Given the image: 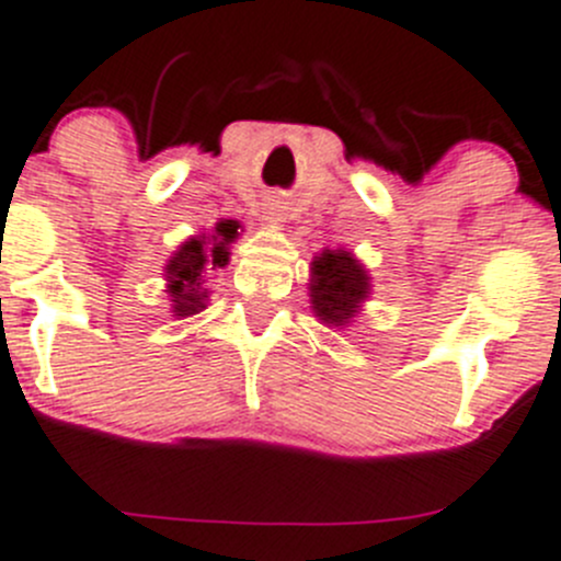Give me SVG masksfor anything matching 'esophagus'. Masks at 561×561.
<instances>
[{"mask_svg":"<svg viewBox=\"0 0 561 561\" xmlns=\"http://www.w3.org/2000/svg\"><path fill=\"white\" fill-rule=\"evenodd\" d=\"M265 221L268 224L285 221V207H282V202H271L268 207H265Z\"/></svg>","mask_w":561,"mask_h":561,"instance_id":"1","label":"esophagus"}]
</instances>
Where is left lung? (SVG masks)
Listing matches in <instances>:
<instances>
[{"label":"left lung","instance_id":"left-lung-1","mask_svg":"<svg viewBox=\"0 0 561 561\" xmlns=\"http://www.w3.org/2000/svg\"><path fill=\"white\" fill-rule=\"evenodd\" d=\"M370 293V276L352 251L323 249L312 260L310 301L318 321L345 327L359 312Z\"/></svg>","mask_w":561,"mask_h":561}]
</instances>
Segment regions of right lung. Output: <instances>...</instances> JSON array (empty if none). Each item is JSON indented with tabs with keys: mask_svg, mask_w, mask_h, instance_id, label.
Returning a JSON list of instances; mask_svg holds the SVG:
<instances>
[{
	"mask_svg": "<svg viewBox=\"0 0 561 561\" xmlns=\"http://www.w3.org/2000/svg\"><path fill=\"white\" fill-rule=\"evenodd\" d=\"M238 221H224L216 224L213 234L207 238H191L174 251V256L165 265V282H169V296H171V312L176 318L196 316L204 310L207 301V287L204 285L202 274L209 268H224L229 263V243L238 238Z\"/></svg>",
	"mask_w": 561,
	"mask_h": 561,
	"instance_id": "obj_1",
	"label": "right lung"
}]
</instances>
